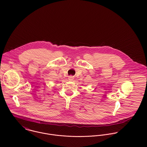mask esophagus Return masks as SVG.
Wrapping results in <instances>:
<instances>
[{
    "label": "esophagus",
    "instance_id": "obj_1",
    "mask_svg": "<svg viewBox=\"0 0 147 147\" xmlns=\"http://www.w3.org/2000/svg\"><path fill=\"white\" fill-rule=\"evenodd\" d=\"M73 79H74V76H68V80H73Z\"/></svg>",
    "mask_w": 147,
    "mask_h": 147
}]
</instances>
